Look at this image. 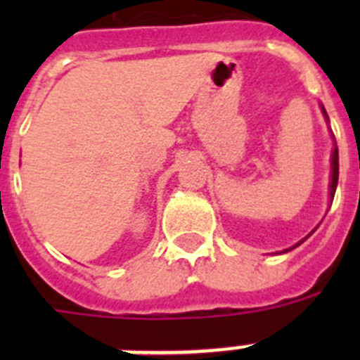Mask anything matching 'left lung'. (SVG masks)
Wrapping results in <instances>:
<instances>
[{
    "mask_svg": "<svg viewBox=\"0 0 360 360\" xmlns=\"http://www.w3.org/2000/svg\"><path fill=\"white\" fill-rule=\"evenodd\" d=\"M323 113H324V119H328V115H326V111H324V108H323ZM337 180H339V149H337V146H335V148H333V153H332V182H330V198H332V200H333V195H335ZM311 232H314V231H311ZM311 232H310V234H311ZM310 234H308V236H310ZM307 238H304V240H307ZM304 240L299 241L297 245L303 243ZM297 245H294L292 249H295ZM292 249L283 250V252H288V250H292Z\"/></svg>",
    "mask_w": 360,
    "mask_h": 360,
    "instance_id": "1",
    "label": "left lung"
}]
</instances>
